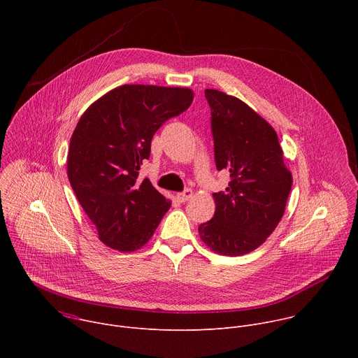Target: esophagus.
I'll list each match as a JSON object with an SVG mask.
<instances>
[{
    "label": "esophagus",
    "mask_w": 358,
    "mask_h": 358,
    "mask_svg": "<svg viewBox=\"0 0 358 358\" xmlns=\"http://www.w3.org/2000/svg\"><path fill=\"white\" fill-rule=\"evenodd\" d=\"M191 196H192V191H191L189 188H185L182 192H178V194H177V198H178L181 202H187Z\"/></svg>",
    "instance_id": "34e87169"
}]
</instances>
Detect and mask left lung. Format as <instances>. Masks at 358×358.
Wrapping results in <instances>:
<instances>
[{
	"label": "left lung",
	"instance_id": "obj_1",
	"mask_svg": "<svg viewBox=\"0 0 358 358\" xmlns=\"http://www.w3.org/2000/svg\"><path fill=\"white\" fill-rule=\"evenodd\" d=\"M217 170L229 171L214 192L215 214L198 227L203 243L228 257L261 246L283 217L292 174L273 127L242 100L207 89Z\"/></svg>",
	"mask_w": 358,
	"mask_h": 358
}]
</instances>
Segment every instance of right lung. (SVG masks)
I'll list each match as a JSON object with an SVG mask.
<instances>
[{
    "label": "right lung",
    "instance_id": "obj_1",
    "mask_svg": "<svg viewBox=\"0 0 358 358\" xmlns=\"http://www.w3.org/2000/svg\"><path fill=\"white\" fill-rule=\"evenodd\" d=\"M194 93L185 87L123 85L83 113L72 134L68 178L83 211L109 248L130 252L155 234L171 202L148 178L140 180L151 138L185 112Z\"/></svg>",
    "mask_w": 358,
    "mask_h": 358
}]
</instances>
